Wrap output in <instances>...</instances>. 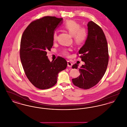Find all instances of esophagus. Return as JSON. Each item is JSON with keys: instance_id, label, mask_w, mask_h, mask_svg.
<instances>
[{"instance_id": "34e87169", "label": "esophagus", "mask_w": 127, "mask_h": 127, "mask_svg": "<svg viewBox=\"0 0 127 127\" xmlns=\"http://www.w3.org/2000/svg\"><path fill=\"white\" fill-rule=\"evenodd\" d=\"M72 63H71L69 61H67V66H69V67H71L72 66Z\"/></svg>"}]
</instances>
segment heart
I'll return each instance as SVG.
<instances>
[{
	"instance_id": "obj_1",
	"label": "heart",
	"mask_w": 127,
	"mask_h": 127,
	"mask_svg": "<svg viewBox=\"0 0 127 127\" xmlns=\"http://www.w3.org/2000/svg\"><path fill=\"white\" fill-rule=\"evenodd\" d=\"M64 29L66 30L68 33L73 36V40L77 44H80L84 42L86 39L87 32L85 29L81 27L80 25L74 20H68L63 26ZM57 32L55 31L53 34V40H57ZM69 49H65L62 51V53L65 56L69 54Z\"/></svg>"
}]
</instances>
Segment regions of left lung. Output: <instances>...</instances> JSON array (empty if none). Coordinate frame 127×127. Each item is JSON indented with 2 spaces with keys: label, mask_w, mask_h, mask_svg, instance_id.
<instances>
[{
  "label": "left lung",
  "mask_w": 127,
  "mask_h": 127,
  "mask_svg": "<svg viewBox=\"0 0 127 127\" xmlns=\"http://www.w3.org/2000/svg\"><path fill=\"white\" fill-rule=\"evenodd\" d=\"M88 36L79 51L85 62L79 69V77L72 79L79 88L89 89L98 83L106 71L109 62V51L106 36L101 28L94 22H89ZM75 64L72 68H78Z\"/></svg>",
  "instance_id": "1"
}]
</instances>
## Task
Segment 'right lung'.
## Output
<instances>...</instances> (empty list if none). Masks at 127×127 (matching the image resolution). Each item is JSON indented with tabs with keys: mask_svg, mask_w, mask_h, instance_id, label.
Instances as JSON below:
<instances>
[{
	"mask_svg": "<svg viewBox=\"0 0 127 127\" xmlns=\"http://www.w3.org/2000/svg\"><path fill=\"white\" fill-rule=\"evenodd\" d=\"M63 18L46 16L32 22L21 37L20 60L25 73L36 88L49 89L56 84L58 76L65 69L67 62L59 57L50 62L47 51L53 45V34L63 22Z\"/></svg>",
	"mask_w": 127,
	"mask_h": 127,
	"instance_id": "obj_1",
	"label": "right lung"
}]
</instances>
